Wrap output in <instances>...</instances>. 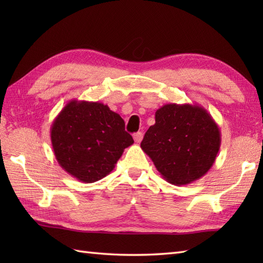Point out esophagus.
Instances as JSON below:
<instances>
[{
    "label": "esophagus",
    "instance_id": "esophagus-1",
    "mask_svg": "<svg viewBox=\"0 0 263 263\" xmlns=\"http://www.w3.org/2000/svg\"><path fill=\"white\" fill-rule=\"evenodd\" d=\"M142 138H143V133L142 132H137L133 135V139H135V141L137 143H140L142 141Z\"/></svg>",
    "mask_w": 263,
    "mask_h": 263
}]
</instances>
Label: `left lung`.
<instances>
[{"label": "left lung", "instance_id": "left-lung-1", "mask_svg": "<svg viewBox=\"0 0 263 263\" xmlns=\"http://www.w3.org/2000/svg\"><path fill=\"white\" fill-rule=\"evenodd\" d=\"M141 142L167 182L186 185L206 174L219 152L220 130L202 106L166 104Z\"/></svg>", "mask_w": 263, "mask_h": 263}]
</instances>
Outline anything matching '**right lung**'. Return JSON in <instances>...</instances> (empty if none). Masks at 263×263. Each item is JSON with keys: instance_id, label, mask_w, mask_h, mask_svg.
Returning a JSON list of instances; mask_svg holds the SVG:
<instances>
[{"instance_id": "add662e5", "label": "right lung", "mask_w": 263, "mask_h": 263, "mask_svg": "<svg viewBox=\"0 0 263 263\" xmlns=\"http://www.w3.org/2000/svg\"><path fill=\"white\" fill-rule=\"evenodd\" d=\"M55 158L83 183H93L114 170L124 149L133 144L122 117L98 102L72 99L51 126Z\"/></svg>"}]
</instances>
